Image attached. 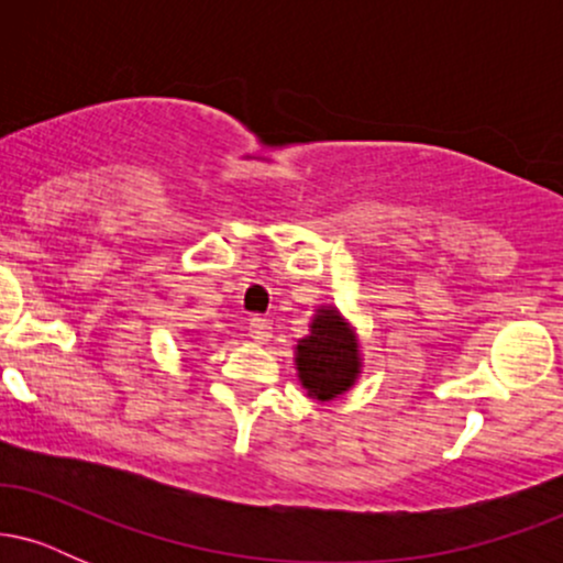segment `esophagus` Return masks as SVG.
Wrapping results in <instances>:
<instances>
[{
    "mask_svg": "<svg viewBox=\"0 0 563 563\" xmlns=\"http://www.w3.org/2000/svg\"><path fill=\"white\" fill-rule=\"evenodd\" d=\"M249 333L256 344H267V341L273 339V322H269L267 318H251Z\"/></svg>",
    "mask_w": 563,
    "mask_h": 563,
    "instance_id": "1",
    "label": "esophagus"
}]
</instances>
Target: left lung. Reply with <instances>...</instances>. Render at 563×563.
Returning <instances> with one entry per match:
<instances>
[{"label":"left lung","mask_w":563,"mask_h":563,"mask_svg":"<svg viewBox=\"0 0 563 563\" xmlns=\"http://www.w3.org/2000/svg\"><path fill=\"white\" fill-rule=\"evenodd\" d=\"M357 333L335 307H320L309 325V335L296 344V371L301 386L318 402L349 391L360 376Z\"/></svg>","instance_id":"8db88e82"}]
</instances>
